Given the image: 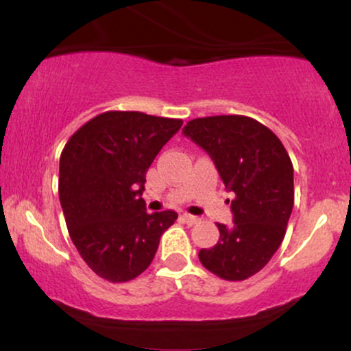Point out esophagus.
Listing matches in <instances>:
<instances>
[{
    "instance_id": "esophagus-1",
    "label": "esophagus",
    "mask_w": 351,
    "mask_h": 351,
    "mask_svg": "<svg viewBox=\"0 0 351 351\" xmlns=\"http://www.w3.org/2000/svg\"><path fill=\"white\" fill-rule=\"evenodd\" d=\"M181 217H183V221H184V223L188 224V226H195V224H198V223H199V217H198V216H193V215H183Z\"/></svg>"
}]
</instances>
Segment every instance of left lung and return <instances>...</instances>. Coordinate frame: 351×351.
<instances>
[{
  "label": "left lung",
  "mask_w": 351,
  "mask_h": 351,
  "mask_svg": "<svg viewBox=\"0 0 351 351\" xmlns=\"http://www.w3.org/2000/svg\"><path fill=\"white\" fill-rule=\"evenodd\" d=\"M183 134L208 152L234 193V224L217 223L219 241L201 249V264L224 280L249 279L271 261L285 236L293 208L291 156L272 130L245 115L193 119Z\"/></svg>",
  "instance_id": "8db88e82"
}]
</instances>
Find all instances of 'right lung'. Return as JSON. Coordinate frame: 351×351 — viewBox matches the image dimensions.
<instances>
[{
	"mask_svg": "<svg viewBox=\"0 0 351 351\" xmlns=\"http://www.w3.org/2000/svg\"><path fill=\"white\" fill-rule=\"evenodd\" d=\"M183 120L108 110L67 140L59 162V199L86 264L108 282H128L152 264L175 211L148 215L145 175Z\"/></svg>",
	"mask_w": 351,
	"mask_h": 351,
	"instance_id": "obj_1",
	"label": "right lung"
}]
</instances>
